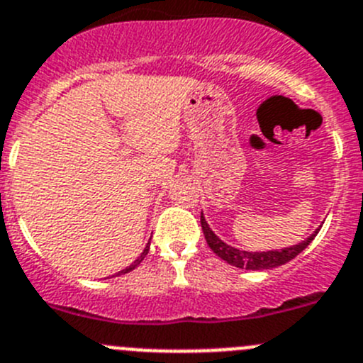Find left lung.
<instances>
[{
  "mask_svg": "<svg viewBox=\"0 0 363 363\" xmlns=\"http://www.w3.org/2000/svg\"><path fill=\"white\" fill-rule=\"evenodd\" d=\"M201 223H202V231H204L206 242L208 245L211 247L213 252L222 258L223 262H228L229 265L238 267V269H245V270H269V269H276V267L284 265V263H289L290 259H294L299 252H303L308 245L311 243V240L317 236V233L320 231L319 229H315L306 240H303L301 243L292 247H284V249H274V250H258V252H252V250H242L236 249V247L228 245V243L220 240L218 236L213 233V229L209 228V223L206 222L204 213L201 215Z\"/></svg>",
  "mask_w": 363,
  "mask_h": 363,
  "instance_id": "8db88e82",
  "label": "left lung"
}]
</instances>
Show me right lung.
Returning a JSON list of instances; mask_svg holds the SVG:
<instances>
[{"mask_svg":"<svg viewBox=\"0 0 363 363\" xmlns=\"http://www.w3.org/2000/svg\"><path fill=\"white\" fill-rule=\"evenodd\" d=\"M148 249H150V242H148V243H147V247H145V250H143V252H141V256H140V258L135 259V262H134V263H132V265H128V267H127V269L120 270V272H118V274H116V276H121V274H127V272H130V270H134V269H135V267H138V265H140V263H141V262H143V259H145V256H147V254H148Z\"/></svg>","mask_w":363,"mask_h":363,"instance_id":"add662e5","label":"right lung"}]
</instances>
